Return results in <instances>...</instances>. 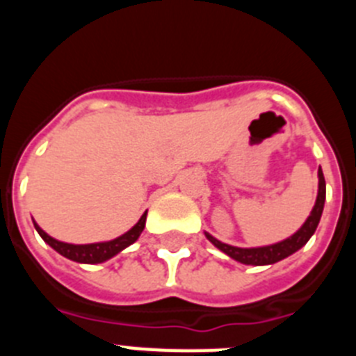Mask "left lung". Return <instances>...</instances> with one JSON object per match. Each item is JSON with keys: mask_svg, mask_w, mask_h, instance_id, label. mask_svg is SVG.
<instances>
[{"mask_svg": "<svg viewBox=\"0 0 356 356\" xmlns=\"http://www.w3.org/2000/svg\"><path fill=\"white\" fill-rule=\"evenodd\" d=\"M317 178H319V185H317V197L316 205H314L312 212L307 217V221L303 222L296 234H292L291 237L284 238V241L275 242V244H269V246H260V248H237L229 246L225 242L217 241L216 237L205 232V237L212 242L217 250H221L222 253L228 254L229 259L237 260L241 264H246V266H271V264L280 262V260L287 259L292 253H296L298 250L307 244L310 241L314 234H316V228L321 221V216H323V209H325V200H326V181L323 171H317Z\"/></svg>", "mask_w": 356, "mask_h": 356, "instance_id": "left-lung-1", "label": "left lung"}]
</instances>
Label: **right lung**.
Returning <instances> with one entry per match:
<instances>
[{"label":"right lung","instance_id":"1","mask_svg":"<svg viewBox=\"0 0 356 356\" xmlns=\"http://www.w3.org/2000/svg\"><path fill=\"white\" fill-rule=\"evenodd\" d=\"M146 216L147 210L140 216L137 225L131 226L127 234H122L121 237L105 242H92V244H69V242L56 241L51 235L46 234L35 221H33V226H35L37 234L42 237V241L46 242V244H49L56 253H60L62 257H65V259L80 264H102L110 260L112 257H115L118 253H121L122 250H127L128 246H131V244L140 237L144 226H146Z\"/></svg>","mask_w":356,"mask_h":356}]
</instances>
